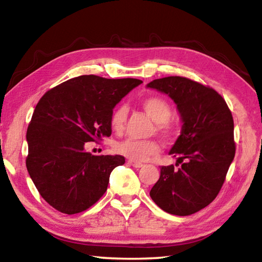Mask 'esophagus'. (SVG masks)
Instances as JSON below:
<instances>
[{
  "mask_svg": "<svg viewBox=\"0 0 262 262\" xmlns=\"http://www.w3.org/2000/svg\"><path fill=\"white\" fill-rule=\"evenodd\" d=\"M128 164L133 166V167H135V168H141V167H143V166H144L143 164L137 163V161H134V160H128Z\"/></svg>",
  "mask_w": 262,
  "mask_h": 262,
  "instance_id": "34e87169",
  "label": "esophagus"
}]
</instances>
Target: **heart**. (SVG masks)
<instances>
[{"mask_svg":"<svg viewBox=\"0 0 262 262\" xmlns=\"http://www.w3.org/2000/svg\"><path fill=\"white\" fill-rule=\"evenodd\" d=\"M144 111L157 122L156 129L167 137L175 134V127L169 121L172 116V105L167 99L160 96H151L145 98L142 103ZM127 120V107L120 105L113 110L110 117L111 128L116 133H121ZM115 151L126 158L134 161H144L159 152V144L157 141H137L127 139L115 144Z\"/></svg>","mask_w":262,"mask_h":262,"instance_id":"heart-1","label":"heart"}]
</instances>
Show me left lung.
<instances>
[{
  "label": "left lung",
  "mask_w": 262,
  "mask_h": 262,
  "mask_svg": "<svg viewBox=\"0 0 262 262\" xmlns=\"http://www.w3.org/2000/svg\"><path fill=\"white\" fill-rule=\"evenodd\" d=\"M147 87L167 94L183 121L169 151L177 164L161 166L150 197L165 212L190 215L210 205L220 192L235 157L234 119L220 94L191 79H156Z\"/></svg>",
  "instance_id": "1"
}]
</instances>
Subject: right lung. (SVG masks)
<instances>
[{"mask_svg":"<svg viewBox=\"0 0 262 262\" xmlns=\"http://www.w3.org/2000/svg\"><path fill=\"white\" fill-rule=\"evenodd\" d=\"M139 79L80 75L41 97L27 128L26 167L41 197L65 214L93 206L110 174L125 164L122 156H94L84 146L111 135L113 107Z\"/></svg>","mask_w":262,"mask_h":262,"instance_id":"add662e5","label":"right lung"}]
</instances>
